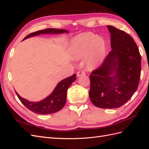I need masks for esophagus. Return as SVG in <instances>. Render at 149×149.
I'll return each mask as SVG.
<instances>
[{"label": "esophagus", "mask_w": 149, "mask_h": 149, "mask_svg": "<svg viewBox=\"0 0 149 149\" xmlns=\"http://www.w3.org/2000/svg\"><path fill=\"white\" fill-rule=\"evenodd\" d=\"M84 74H85V73H84V71H79L77 73L78 77H80L81 76H83Z\"/></svg>", "instance_id": "1"}]
</instances>
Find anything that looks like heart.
I'll return each instance as SVG.
<instances>
[{"mask_svg": "<svg viewBox=\"0 0 149 149\" xmlns=\"http://www.w3.org/2000/svg\"><path fill=\"white\" fill-rule=\"evenodd\" d=\"M105 41L100 37L91 32L76 36L71 40L69 53L71 58L78 60L86 57L85 65L89 70L96 68L102 62L106 55Z\"/></svg>", "mask_w": 149, "mask_h": 149, "instance_id": "b5f03b06", "label": "heart"}]
</instances>
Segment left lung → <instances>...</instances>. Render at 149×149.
Segmentation results:
<instances>
[{
  "label": "left lung",
  "mask_w": 149,
  "mask_h": 149,
  "mask_svg": "<svg viewBox=\"0 0 149 149\" xmlns=\"http://www.w3.org/2000/svg\"><path fill=\"white\" fill-rule=\"evenodd\" d=\"M111 47L101 66L89 76V98L103 109L118 108L127 102L136 91L141 78V56L132 37L107 25Z\"/></svg>",
  "instance_id": "left-lung-1"
}]
</instances>
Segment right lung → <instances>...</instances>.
<instances>
[{
	"instance_id": "1",
	"label": "right lung",
	"mask_w": 149,
	"mask_h": 149,
	"mask_svg": "<svg viewBox=\"0 0 149 149\" xmlns=\"http://www.w3.org/2000/svg\"><path fill=\"white\" fill-rule=\"evenodd\" d=\"M68 33V31L63 29H47L31 33L25 37L23 40L40 34H61ZM76 79V75L73 74L61 80L58 83L53 92L43 100L38 102L29 101L22 97L15 91L18 97L23 104L29 110L38 114H50L60 111L65 106L66 101L67 90Z\"/></svg>"
}]
</instances>
